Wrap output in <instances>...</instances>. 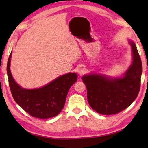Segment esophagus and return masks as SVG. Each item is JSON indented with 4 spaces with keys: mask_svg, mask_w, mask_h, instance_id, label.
I'll list each match as a JSON object with an SVG mask.
<instances>
[{
    "mask_svg": "<svg viewBox=\"0 0 148 148\" xmlns=\"http://www.w3.org/2000/svg\"><path fill=\"white\" fill-rule=\"evenodd\" d=\"M84 69H79V70H78V72H79V74H82V73H84Z\"/></svg>",
    "mask_w": 148,
    "mask_h": 148,
    "instance_id": "1",
    "label": "esophagus"
}]
</instances>
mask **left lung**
I'll use <instances>...</instances> for the list:
<instances>
[{
    "label": "left lung",
    "mask_w": 148,
    "mask_h": 148,
    "mask_svg": "<svg viewBox=\"0 0 148 148\" xmlns=\"http://www.w3.org/2000/svg\"><path fill=\"white\" fill-rule=\"evenodd\" d=\"M133 61L124 76L108 79L102 75L82 77L87 91V100L95 111L103 115L116 114L131 105L138 95L142 72V61L136 46L129 41Z\"/></svg>",
    "instance_id": "obj_1"
}]
</instances>
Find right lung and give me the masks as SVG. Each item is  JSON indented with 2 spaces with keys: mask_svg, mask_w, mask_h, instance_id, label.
Returning a JSON list of instances; mask_svg holds the SVG:
<instances>
[{
  "mask_svg": "<svg viewBox=\"0 0 148 148\" xmlns=\"http://www.w3.org/2000/svg\"><path fill=\"white\" fill-rule=\"evenodd\" d=\"M11 56L12 53L8 60L7 74L10 89L16 103L32 117L47 119L57 116L64 106L70 87L77 81V74L68 73L41 88L25 89L17 84L12 76Z\"/></svg>",
  "mask_w": 148,
  "mask_h": 148,
  "instance_id": "add662e5",
  "label": "right lung"
}]
</instances>
